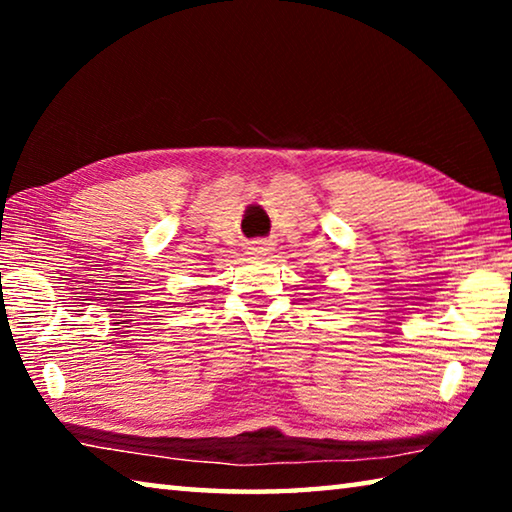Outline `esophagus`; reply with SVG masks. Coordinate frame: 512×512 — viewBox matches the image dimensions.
<instances>
[{
    "label": "esophagus",
    "instance_id": "esophagus-1",
    "mask_svg": "<svg viewBox=\"0 0 512 512\" xmlns=\"http://www.w3.org/2000/svg\"><path fill=\"white\" fill-rule=\"evenodd\" d=\"M271 250H273V244H268V241H264V239H257V241H253V244H248L246 255L266 257V255H271Z\"/></svg>",
    "mask_w": 512,
    "mask_h": 512
}]
</instances>
